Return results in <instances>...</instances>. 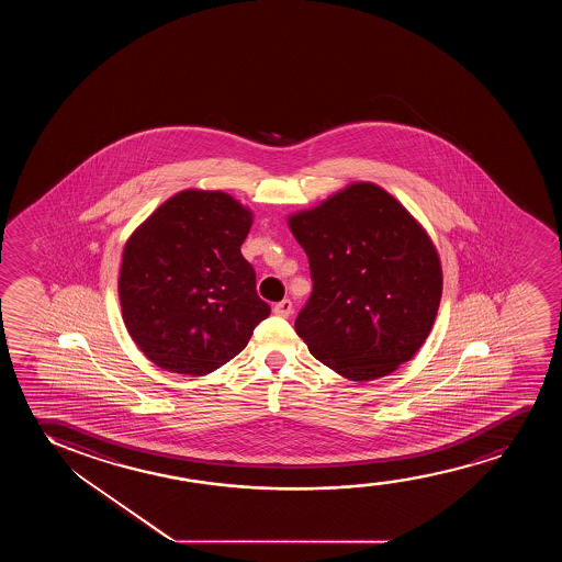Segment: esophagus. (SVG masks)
Wrapping results in <instances>:
<instances>
[{"label": "esophagus", "mask_w": 562, "mask_h": 562, "mask_svg": "<svg viewBox=\"0 0 562 562\" xmlns=\"http://www.w3.org/2000/svg\"><path fill=\"white\" fill-rule=\"evenodd\" d=\"M272 311H274V315L284 316V318H288V316L292 315L293 313L292 301L282 300L280 301V303H277V305H274V308H272Z\"/></svg>", "instance_id": "34e87169"}]
</instances>
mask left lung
Returning <instances> with one entry per match:
<instances>
[{
    "label": "left lung",
    "instance_id": "left-lung-1",
    "mask_svg": "<svg viewBox=\"0 0 562 562\" xmlns=\"http://www.w3.org/2000/svg\"><path fill=\"white\" fill-rule=\"evenodd\" d=\"M288 226L305 249L313 293L295 321L308 351L369 382L411 361L438 316L443 272L423 224L372 182H353Z\"/></svg>",
    "mask_w": 562,
    "mask_h": 562
}]
</instances>
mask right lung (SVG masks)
Wrapping results in <instances>:
<instances>
[{"mask_svg":"<svg viewBox=\"0 0 562 562\" xmlns=\"http://www.w3.org/2000/svg\"><path fill=\"white\" fill-rule=\"evenodd\" d=\"M254 211L221 190L190 188L155 209L123 249L126 330L159 369L205 376L247 346L270 315L239 247Z\"/></svg>","mask_w":562,"mask_h":562,"instance_id":"1","label":"right lung"}]
</instances>
